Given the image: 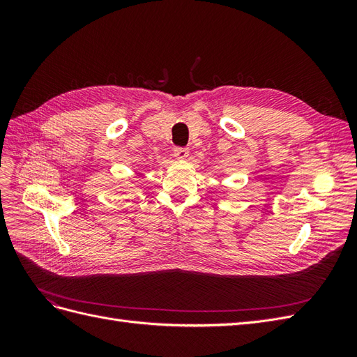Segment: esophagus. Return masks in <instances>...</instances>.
<instances>
[{
  "label": "esophagus",
  "instance_id": "1",
  "mask_svg": "<svg viewBox=\"0 0 357 357\" xmlns=\"http://www.w3.org/2000/svg\"><path fill=\"white\" fill-rule=\"evenodd\" d=\"M174 156L177 159H186L189 156V149H186V147H176L174 149Z\"/></svg>",
  "mask_w": 357,
  "mask_h": 357
}]
</instances>
